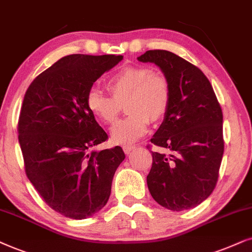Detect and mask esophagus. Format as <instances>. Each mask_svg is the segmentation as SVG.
Segmentation results:
<instances>
[{"mask_svg":"<svg viewBox=\"0 0 252 252\" xmlns=\"http://www.w3.org/2000/svg\"><path fill=\"white\" fill-rule=\"evenodd\" d=\"M135 150H136V146H133V145H124L123 146V151L126 154H130L132 151H135Z\"/></svg>","mask_w":252,"mask_h":252,"instance_id":"34e87169","label":"esophagus"}]
</instances>
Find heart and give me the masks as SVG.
<instances>
[{
	"instance_id": "obj_1",
	"label": "heart",
	"mask_w": 252,
	"mask_h": 252,
	"mask_svg": "<svg viewBox=\"0 0 252 252\" xmlns=\"http://www.w3.org/2000/svg\"><path fill=\"white\" fill-rule=\"evenodd\" d=\"M110 95L100 90H90L86 106L105 124H113L119 117L121 105L129 114L113 126L112 139L117 144H130L145 135L151 122L165 116L169 107L170 87L165 76L142 65L124 66L107 80Z\"/></svg>"
}]
</instances>
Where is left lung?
<instances>
[{"mask_svg":"<svg viewBox=\"0 0 252 252\" xmlns=\"http://www.w3.org/2000/svg\"><path fill=\"white\" fill-rule=\"evenodd\" d=\"M139 62L154 63L170 87L169 107L151 139L170 152H152L147 187L172 211L193 209L216 188L223 154L222 110L202 70L168 50H147Z\"/></svg>","mask_w":252,"mask_h":252,"instance_id":"left-lung-1","label":"left lung"}]
</instances>
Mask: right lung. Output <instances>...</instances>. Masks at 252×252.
<instances>
[{"label":"right lung","mask_w":252,"mask_h":252,"mask_svg":"<svg viewBox=\"0 0 252 252\" xmlns=\"http://www.w3.org/2000/svg\"><path fill=\"white\" fill-rule=\"evenodd\" d=\"M122 55L72 54L40 73L24 95L18 140L25 172L47 205L82 220L108 202L112 181L124 160L120 146L93 147L108 138L86 106V95Z\"/></svg>","instance_id":"right-lung-1"}]
</instances>
